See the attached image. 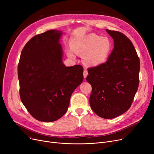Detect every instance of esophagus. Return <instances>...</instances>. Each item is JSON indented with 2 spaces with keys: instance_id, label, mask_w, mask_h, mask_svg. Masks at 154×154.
<instances>
[{
  "instance_id": "esophagus-1",
  "label": "esophagus",
  "mask_w": 154,
  "mask_h": 154,
  "mask_svg": "<svg viewBox=\"0 0 154 154\" xmlns=\"http://www.w3.org/2000/svg\"><path fill=\"white\" fill-rule=\"evenodd\" d=\"M83 74H84V78H86L87 76V75H88V71H87V69H84Z\"/></svg>"
}]
</instances>
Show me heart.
Here are the masks:
<instances>
[{"label": "heart", "instance_id": "obj_1", "mask_svg": "<svg viewBox=\"0 0 154 154\" xmlns=\"http://www.w3.org/2000/svg\"><path fill=\"white\" fill-rule=\"evenodd\" d=\"M72 47L76 54H82V60L85 65L94 67L106 62L112 51V43L107 37H101L92 33L74 40ZM73 51L69 50L68 55L74 58Z\"/></svg>", "mask_w": 154, "mask_h": 154}]
</instances>
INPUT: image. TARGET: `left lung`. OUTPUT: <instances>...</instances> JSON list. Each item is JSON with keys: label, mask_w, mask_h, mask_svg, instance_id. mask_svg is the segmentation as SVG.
<instances>
[{"label": "left lung", "mask_w": 154, "mask_h": 154, "mask_svg": "<svg viewBox=\"0 0 154 154\" xmlns=\"http://www.w3.org/2000/svg\"><path fill=\"white\" fill-rule=\"evenodd\" d=\"M114 48L107 60L88 69L86 80L92 85V110L103 119L117 117L131 107L139 84L140 60L131 40L106 29Z\"/></svg>", "instance_id": "left-lung-1"}]
</instances>
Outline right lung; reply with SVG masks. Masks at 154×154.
<instances>
[{
	"instance_id": "right-lung-1",
	"label": "right lung",
	"mask_w": 154,
	"mask_h": 154,
	"mask_svg": "<svg viewBox=\"0 0 154 154\" xmlns=\"http://www.w3.org/2000/svg\"><path fill=\"white\" fill-rule=\"evenodd\" d=\"M61 34L50 30L32 37L18 64L21 101L41 122H53L66 114L72 94L83 81L82 66L66 67L62 63Z\"/></svg>"
}]
</instances>
